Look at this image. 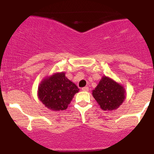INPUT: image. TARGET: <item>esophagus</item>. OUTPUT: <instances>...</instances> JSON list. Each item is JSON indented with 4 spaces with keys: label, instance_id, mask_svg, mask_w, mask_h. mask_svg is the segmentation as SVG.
I'll return each instance as SVG.
<instances>
[{
    "label": "esophagus",
    "instance_id": "1",
    "mask_svg": "<svg viewBox=\"0 0 154 154\" xmlns=\"http://www.w3.org/2000/svg\"><path fill=\"white\" fill-rule=\"evenodd\" d=\"M82 91H89V88H88V87L82 88Z\"/></svg>",
    "mask_w": 154,
    "mask_h": 154
}]
</instances>
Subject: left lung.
I'll return each mask as SVG.
<instances>
[{"mask_svg":"<svg viewBox=\"0 0 154 154\" xmlns=\"http://www.w3.org/2000/svg\"><path fill=\"white\" fill-rule=\"evenodd\" d=\"M93 95L103 110L111 111L122 103L125 91L122 86L105 76L93 90Z\"/></svg>","mask_w":154,"mask_h":154,"instance_id":"1","label":"left lung"}]
</instances>
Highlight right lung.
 I'll return each instance as SVG.
<instances>
[{"label":"right lung","mask_w":154,"mask_h":154,"mask_svg":"<svg viewBox=\"0 0 154 154\" xmlns=\"http://www.w3.org/2000/svg\"><path fill=\"white\" fill-rule=\"evenodd\" d=\"M78 91L77 85L61 72L44 79L38 88V97L51 110H64Z\"/></svg>","instance_id":"1"}]
</instances>
